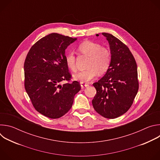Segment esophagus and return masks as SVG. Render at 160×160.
<instances>
[{
  "label": "esophagus",
  "instance_id": "34e87169",
  "mask_svg": "<svg viewBox=\"0 0 160 160\" xmlns=\"http://www.w3.org/2000/svg\"><path fill=\"white\" fill-rule=\"evenodd\" d=\"M80 85L82 88L83 87H88L89 85L88 83H83V82H80Z\"/></svg>",
  "mask_w": 160,
  "mask_h": 160
}]
</instances>
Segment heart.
Wrapping results in <instances>:
<instances>
[{
    "instance_id": "obj_1",
    "label": "heart",
    "mask_w": 160,
    "mask_h": 160,
    "mask_svg": "<svg viewBox=\"0 0 160 160\" xmlns=\"http://www.w3.org/2000/svg\"><path fill=\"white\" fill-rule=\"evenodd\" d=\"M80 54L89 56L87 70L80 71L73 75V78L83 83L89 82L99 73H104L110 66L111 55L110 51L102 47L99 43L90 41H85L80 43L77 48ZM76 56L74 52L70 51L65 57L68 67L72 71H76Z\"/></svg>"
}]
</instances>
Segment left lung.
<instances>
[{
  "instance_id": "1",
  "label": "left lung",
  "mask_w": 160,
  "mask_h": 160,
  "mask_svg": "<svg viewBox=\"0 0 160 160\" xmlns=\"http://www.w3.org/2000/svg\"><path fill=\"white\" fill-rule=\"evenodd\" d=\"M102 35L109 42L111 61L104 76L93 83L97 92L92 103L99 115L113 119L130 109L138 94V68L125 44L111 34L102 33Z\"/></svg>"
}]
</instances>
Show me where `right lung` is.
Listing matches in <instances>:
<instances>
[{
  "instance_id": "add662e5",
  "label": "right lung",
  "mask_w": 160,
  "mask_h": 160,
  "mask_svg": "<svg viewBox=\"0 0 160 160\" xmlns=\"http://www.w3.org/2000/svg\"><path fill=\"white\" fill-rule=\"evenodd\" d=\"M77 38L56 33L37 41L24 64L25 87L35 109L50 118L69 111L81 87L77 81L61 85L72 77L65 61V50Z\"/></svg>"
}]
</instances>
